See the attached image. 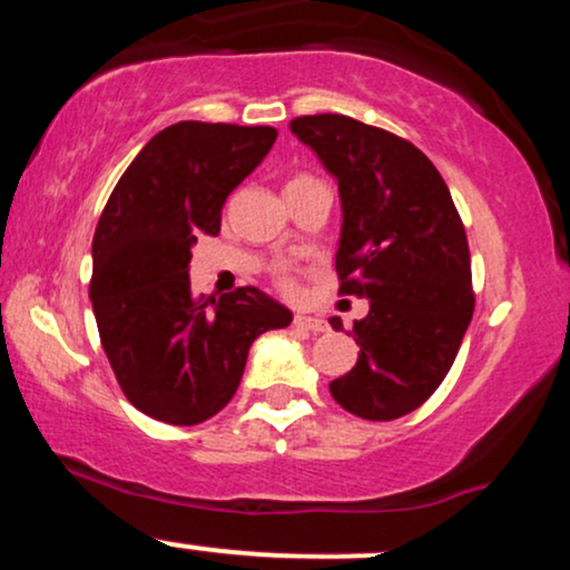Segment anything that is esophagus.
<instances>
[{
  "mask_svg": "<svg viewBox=\"0 0 570 570\" xmlns=\"http://www.w3.org/2000/svg\"><path fill=\"white\" fill-rule=\"evenodd\" d=\"M294 326L305 332H324L326 322H322V318L316 316H303V313H297V316H294Z\"/></svg>",
  "mask_w": 570,
  "mask_h": 570,
  "instance_id": "obj_1",
  "label": "esophagus"
}]
</instances>
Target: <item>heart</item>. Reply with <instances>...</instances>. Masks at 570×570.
I'll return each mask as SVG.
<instances>
[{"label": "heart", "mask_w": 570, "mask_h": 570, "mask_svg": "<svg viewBox=\"0 0 570 570\" xmlns=\"http://www.w3.org/2000/svg\"><path fill=\"white\" fill-rule=\"evenodd\" d=\"M307 179H313V176L297 174V176H292L289 185H297V181H307ZM289 185H286V187H289ZM278 284L284 286V289H292V286H294V276L289 271H286V267H278Z\"/></svg>", "instance_id": "b5f03b06"}]
</instances>
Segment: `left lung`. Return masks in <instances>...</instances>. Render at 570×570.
<instances>
[{"label":"left lung","instance_id":"8db88e82","mask_svg":"<svg viewBox=\"0 0 570 570\" xmlns=\"http://www.w3.org/2000/svg\"><path fill=\"white\" fill-rule=\"evenodd\" d=\"M289 128L337 179L340 294L370 299L353 322L356 367L330 391L353 415L394 421L440 389L472 322L466 230L434 163L402 136L345 115L294 117Z\"/></svg>","mask_w":570,"mask_h":570}]
</instances>
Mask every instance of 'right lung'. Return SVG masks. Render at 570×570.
<instances>
[{
	"label": "right lung",
	"instance_id": "1",
	"mask_svg": "<svg viewBox=\"0 0 570 570\" xmlns=\"http://www.w3.org/2000/svg\"><path fill=\"white\" fill-rule=\"evenodd\" d=\"M271 126L185 120L153 136L120 176L94 235L98 335L122 394L171 426L230 402L252 343L292 313L254 286L217 299L189 286L200 233L217 235L227 195L276 141Z\"/></svg>",
	"mask_w": 570,
	"mask_h": 570
}]
</instances>
